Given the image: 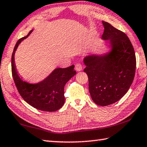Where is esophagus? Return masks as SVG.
Segmentation results:
<instances>
[{"label": "esophagus", "instance_id": "1", "mask_svg": "<svg viewBox=\"0 0 147 147\" xmlns=\"http://www.w3.org/2000/svg\"><path fill=\"white\" fill-rule=\"evenodd\" d=\"M75 69H76V70L77 71H80L82 70V69H83V66H82L81 64H79V63L76 64Z\"/></svg>", "mask_w": 147, "mask_h": 147}]
</instances>
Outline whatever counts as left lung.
Segmentation results:
<instances>
[{
    "label": "left lung",
    "mask_w": 147,
    "mask_h": 147,
    "mask_svg": "<svg viewBox=\"0 0 147 147\" xmlns=\"http://www.w3.org/2000/svg\"><path fill=\"white\" fill-rule=\"evenodd\" d=\"M102 23L105 30L101 38L108 41L110 50L86 56L84 71L88 77L93 101L100 106H108L121 99L130 88L135 76L136 59L127 35L109 23Z\"/></svg>",
    "instance_id": "left-lung-1"
}]
</instances>
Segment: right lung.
Listing matches in <instances>:
<instances>
[{"mask_svg":"<svg viewBox=\"0 0 147 147\" xmlns=\"http://www.w3.org/2000/svg\"><path fill=\"white\" fill-rule=\"evenodd\" d=\"M29 33L17 41L11 57L13 78L23 99L35 109L42 111L55 112L63 106L65 101L64 88L66 83L76 74L74 65L65 68H57L42 81L37 83H28L19 76L15 63V53L19 44L26 38Z\"/></svg>","mask_w":147,"mask_h":147,"instance_id":"add662e5","label":"right lung"}]
</instances>
